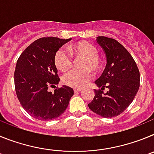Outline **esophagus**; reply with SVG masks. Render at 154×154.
Listing matches in <instances>:
<instances>
[{
  "label": "esophagus",
  "instance_id": "esophagus-1",
  "mask_svg": "<svg viewBox=\"0 0 154 154\" xmlns=\"http://www.w3.org/2000/svg\"><path fill=\"white\" fill-rule=\"evenodd\" d=\"M81 91H82V89H80V88H75L74 89L75 92H81Z\"/></svg>",
  "mask_w": 154,
  "mask_h": 154
}]
</instances>
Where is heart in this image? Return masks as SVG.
<instances>
[{
    "mask_svg": "<svg viewBox=\"0 0 154 154\" xmlns=\"http://www.w3.org/2000/svg\"><path fill=\"white\" fill-rule=\"evenodd\" d=\"M69 51L73 55H81L85 59L82 64L84 70L72 69L65 73L62 81L65 85L73 88H82L92 79V71H98L101 66V60L98 57V50L89 42H82L69 47ZM72 63V55L64 48L57 51L55 55V64L59 70H68Z\"/></svg>",
    "mask_w": 154,
    "mask_h": 154,
    "instance_id": "obj_1",
    "label": "heart"
}]
</instances>
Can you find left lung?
Instances as JSON below:
<instances>
[{
  "label": "left lung",
  "instance_id": "8db88e82",
  "mask_svg": "<svg viewBox=\"0 0 154 154\" xmlns=\"http://www.w3.org/2000/svg\"><path fill=\"white\" fill-rule=\"evenodd\" d=\"M106 57L103 74L95 81L101 89H95V96L89 103L92 112L104 118L117 116L135 98L140 87V72L129 51L117 41L107 37H97ZM105 87L108 89L103 93Z\"/></svg>",
  "mask_w": 154,
  "mask_h": 154
}]
</instances>
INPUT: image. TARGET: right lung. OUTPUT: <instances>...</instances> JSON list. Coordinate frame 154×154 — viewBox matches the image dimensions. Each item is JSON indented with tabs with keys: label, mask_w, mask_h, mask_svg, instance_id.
<instances>
[{
	"label": "right lung",
	"mask_w": 154,
	"mask_h": 154,
	"mask_svg": "<svg viewBox=\"0 0 154 154\" xmlns=\"http://www.w3.org/2000/svg\"><path fill=\"white\" fill-rule=\"evenodd\" d=\"M72 38H42L26 48L16 64L14 85L17 99L29 115L39 120H52L60 116L69 106L74 91L67 85L55 89L58 84L55 55Z\"/></svg>",
	"instance_id": "right-lung-1"
}]
</instances>
